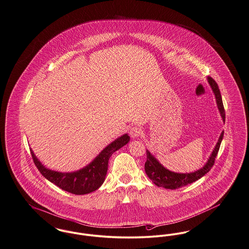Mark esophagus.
I'll return each mask as SVG.
<instances>
[{
	"mask_svg": "<svg viewBox=\"0 0 249 249\" xmlns=\"http://www.w3.org/2000/svg\"><path fill=\"white\" fill-rule=\"evenodd\" d=\"M141 132H142L141 129H140L139 127L135 126V127L131 128V130H130V135H131L132 138H137L138 136H140Z\"/></svg>",
	"mask_w": 249,
	"mask_h": 249,
	"instance_id": "obj_1",
	"label": "esophagus"
}]
</instances>
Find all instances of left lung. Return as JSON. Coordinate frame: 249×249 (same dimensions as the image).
I'll list each match as a JSON object with an SVG mask.
<instances>
[{"instance_id":"obj_1","label":"left lung","mask_w":249,"mask_h":249,"mask_svg":"<svg viewBox=\"0 0 249 249\" xmlns=\"http://www.w3.org/2000/svg\"><path fill=\"white\" fill-rule=\"evenodd\" d=\"M207 80H208L209 85L211 86V88L213 91L220 115H221L223 121L225 122V117H225V109H224V105L222 102V97L220 94L218 86H217L216 82L212 77H208ZM223 136H224V131L221 132L219 139L214 146L212 154L210 155L208 161L203 165V167H201L200 169H198L195 172H190V173H177V172H173V171L166 169L146 149V161L145 163V171H146V175L153 181V183L155 185H157L159 187H163L165 189L174 190V189L180 188L182 186H185L187 184H190L192 182L197 180L198 178H202L205 174H207L211 170V168L213 167L214 161H215V157L218 153Z\"/></svg>"}]
</instances>
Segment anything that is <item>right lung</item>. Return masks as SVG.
<instances>
[{
  "mask_svg": "<svg viewBox=\"0 0 249 249\" xmlns=\"http://www.w3.org/2000/svg\"><path fill=\"white\" fill-rule=\"evenodd\" d=\"M130 141V136L125 133L109 144L100 154L84 168L74 172H58L51 170L40 162L34 151L31 150L34 162L45 178L58 186L62 190L74 195H86L99 189L105 179L108 169V161L112 154L125 146Z\"/></svg>",
  "mask_w": 249,
  "mask_h": 249,
  "instance_id": "add662e5",
  "label": "right lung"
}]
</instances>
